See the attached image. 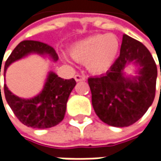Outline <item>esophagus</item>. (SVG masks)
Segmentation results:
<instances>
[{
	"mask_svg": "<svg viewBox=\"0 0 161 161\" xmlns=\"http://www.w3.org/2000/svg\"><path fill=\"white\" fill-rule=\"evenodd\" d=\"M74 79H75V80L76 81H82V80H85V79L86 78L82 76V75H80V74H77V75H75L74 76Z\"/></svg>",
	"mask_w": 161,
	"mask_h": 161,
	"instance_id": "1",
	"label": "esophagus"
}]
</instances>
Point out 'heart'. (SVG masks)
Masks as SVG:
<instances>
[{"instance_id":"obj_1","label":"heart","mask_w":161,"mask_h":161,"mask_svg":"<svg viewBox=\"0 0 161 161\" xmlns=\"http://www.w3.org/2000/svg\"><path fill=\"white\" fill-rule=\"evenodd\" d=\"M119 51L118 38L112 34H98L78 41L70 49L71 58L85 63L87 69L95 74L109 70Z\"/></svg>"}]
</instances>
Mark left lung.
Wrapping results in <instances>:
<instances>
[{
    "instance_id": "8db88e82",
    "label": "left lung",
    "mask_w": 161,
    "mask_h": 161,
    "mask_svg": "<svg viewBox=\"0 0 161 161\" xmlns=\"http://www.w3.org/2000/svg\"><path fill=\"white\" fill-rule=\"evenodd\" d=\"M131 62L138 66L137 75L127 77L123 69ZM157 75V65L147 47L124 35L120 55L109 71L88 79L97 115L111 126L126 127L134 124L154 100Z\"/></svg>"
}]
</instances>
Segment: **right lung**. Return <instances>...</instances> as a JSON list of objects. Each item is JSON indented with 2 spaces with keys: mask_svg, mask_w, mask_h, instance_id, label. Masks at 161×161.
<instances>
[{
  "mask_svg": "<svg viewBox=\"0 0 161 161\" xmlns=\"http://www.w3.org/2000/svg\"><path fill=\"white\" fill-rule=\"evenodd\" d=\"M29 53L47 54L53 62L58 60V55L54 49L47 44L34 40L22 41L14 48L5 62L4 75L7 68L12 63L27 56ZM75 85L76 81L74 79L64 80L51 71L48 74L43 90L33 98L24 99L15 96L9 91L6 84H4L3 90L9 106L23 125L36 129H46L55 126L63 121L68 97Z\"/></svg>",
  "mask_w": 161,
  "mask_h": 161,
  "instance_id": "add662e5",
  "label": "right lung"
}]
</instances>
